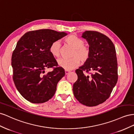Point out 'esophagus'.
<instances>
[{
	"mask_svg": "<svg viewBox=\"0 0 134 134\" xmlns=\"http://www.w3.org/2000/svg\"><path fill=\"white\" fill-rule=\"evenodd\" d=\"M70 73V71H67V70L65 71V74H66V75H68V74H69Z\"/></svg>",
	"mask_w": 134,
	"mask_h": 134,
	"instance_id": "obj_1",
	"label": "esophagus"
}]
</instances>
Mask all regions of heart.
Segmentation results:
<instances>
[{
    "label": "heart",
    "mask_w": 134,
    "mask_h": 134,
    "mask_svg": "<svg viewBox=\"0 0 134 134\" xmlns=\"http://www.w3.org/2000/svg\"><path fill=\"white\" fill-rule=\"evenodd\" d=\"M66 43L73 49L70 59L60 58L58 60L59 66L67 71L72 70L78 67L82 63L86 62L90 58V49L85 45V42L74 34H71L64 39ZM51 54L55 58H58L60 54V44L59 41H55L49 47Z\"/></svg>",
    "instance_id": "b5f03b06"
}]
</instances>
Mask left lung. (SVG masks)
Wrapping results in <instances>:
<instances>
[{
	"label": "left lung",
	"instance_id": "left-lung-1",
	"mask_svg": "<svg viewBox=\"0 0 134 134\" xmlns=\"http://www.w3.org/2000/svg\"><path fill=\"white\" fill-rule=\"evenodd\" d=\"M82 37L88 42L90 57L76 70L78 79L73 85L74 94L81 104L96 106L109 98L117 82L116 49L109 38L99 32L86 31ZM83 71L91 75L84 74Z\"/></svg>",
	"mask_w": 134,
	"mask_h": 134
}]
</instances>
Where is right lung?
<instances>
[{
    "label": "right lung",
    "instance_id": "add662e5",
    "mask_svg": "<svg viewBox=\"0 0 134 134\" xmlns=\"http://www.w3.org/2000/svg\"><path fill=\"white\" fill-rule=\"evenodd\" d=\"M66 35L63 32L40 29L25 33L17 42L11 59L13 80L19 93L27 100L43 103L54 95L65 71L58 66L49 47L53 42ZM50 68H53L52 71L45 72Z\"/></svg>",
    "mask_w": 134,
    "mask_h": 134
}]
</instances>
